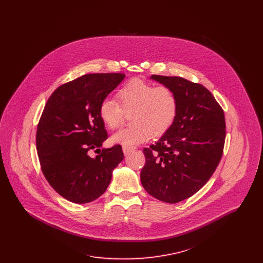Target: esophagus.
I'll list each match as a JSON object with an SVG mask.
<instances>
[{
    "label": "esophagus",
    "mask_w": 263,
    "mask_h": 263,
    "mask_svg": "<svg viewBox=\"0 0 263 263\" xmlns=\"http://www.w3.org/2000/svg\"><path fill=\"white\" fill-rule=\"evenodd\" d=\"M122 150H123L124 155L127 156V155H129V154H130L132 151L134 150V148H133V147H129V146H123Z\"/></svg>",
    "instance_id": "obj_1"
}]
</instances>
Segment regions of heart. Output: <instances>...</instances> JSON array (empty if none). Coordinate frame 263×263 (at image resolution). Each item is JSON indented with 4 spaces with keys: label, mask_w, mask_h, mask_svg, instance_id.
Segmentation results:
<instances>
[{
    "label": "heart",
    "mask_w": 263,
    "mask_h": 263,
    "mask_svg": "<svg viewBox=\"0 0 263 263\" xmlns=\"http://www.w3.org/2000/svg\"><path fill=\"white\" fill-rule=\"evenodd\" d=\"M117 100L101 101L99 115L103 125L116 130L130 115L132 125L111 137L113 144L135 146L160 137L175 123L178 112V100L175 90L167 86L155 87L139 79L129 81L117 91Z\"/></svg>",
    "instance_id": "b5f03b06"
}]
</instances>
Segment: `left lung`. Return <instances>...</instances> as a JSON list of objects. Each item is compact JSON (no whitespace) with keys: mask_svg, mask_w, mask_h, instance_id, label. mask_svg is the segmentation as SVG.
Instances as JSON below:
<instances>
[{"mask_svg":"<svg viewBox=\"0 0 263 263\" xmlns=\"http://www.w3.org/2000/svg\"><path fill=\"white\" fill-rule=\"evenodd\" d=\"M175 90L178 112L173 127L156 144L144 148L141 182L153 197L177 203L195 194L221 161L226 139L225 114L212 93L180 77L153 75Z\"/></svg>","mask_w":263,"mask_h":263,"instance_id":"1","label":"left lung"}]
</instances>
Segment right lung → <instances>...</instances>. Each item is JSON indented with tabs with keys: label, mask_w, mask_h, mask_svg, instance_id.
Here are the masks:
<instances>
[{
	"label": "right lung",
	"mask_w": 263,
	"mask_h": 263,
	"mask_svg": "<svg viewBox=\"0 0 263 263\" xmlns=\"http://www.w3.org/2000/svg\"><path fill=\"white\" fill-rule=\"evenodd\" d=\"M125 78L123 73L87 74L56 88L47 100L36 131L42 174L67 200H96L108 186L112 171L123 158L122 147L101 149L108 136L99 115L102 100ZM99 154V153H98Z\"/></svg>",
	"instance_id": "1"
}]
</instances>
